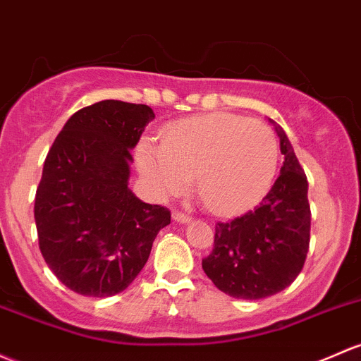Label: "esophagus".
Returning a JSON list of instances; mask_svg holds the SVG:
<instances>
[{
	"mask_svg": "<svg viewBox=\"0 0 361 361\" xmlns=\"http://www.w3.org/2000/svg\"><path fill=\"white\" fill-rule=\"evenodd\" d=\"M173 219L178 223H190V216L185 214V212H180V211H173Z\"/></svg>",
	"mask_w": 361,
	"mask_h": 361,
	"instance_id": "1",
	"label": "esophagus"
}]
</instances>
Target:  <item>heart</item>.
Segmentation results:
<instances>
[{
  "label": "heart",
  "instance_id": "b5f03b06",
  "mask_svg": "<svg viewBox=\"0 0 361 361\" xmlns=\"http://www.w3.org/2000/svg\"><path fill=\"white\" fill-rule=\"evenodd\" d=\"M279 162L270 126L226 112L176 121L159 133V147L142 142L136 168L157 197L197 192L216 214H237L263 199Z\"/></svg>",
  "mask_w": 361,
  "mask_h": 361
}]
</instances>
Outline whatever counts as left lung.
<instances>
[{
	"instance_id": "1",
	"label": "left lung",
	"mask_w": 361,
	"mask_h": 361,
	"mask_svg": "<svg viewBox=\"0 0 361 361\" xmlns=\"http://www.w3.org/2000/svg\"><path fill=\"white\" fill-rule=\"evenodd\" d=\"M283 166L259 206L216 223L202 268L216 287L237 299H263L289 287L310 249L308 180L286 131L275 124Z\"/></svg>"
}]
</instances>
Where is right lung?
Masks as SVG:
<instances>
[{
	"label": "right lung",
	"instance_id": "right-lung-1",
	"mask_svg": "<svg viewBox=\"0 0 361 361\" xmlns=\"http://www.w3.org/2000/svg\"><path fill=\"white\" fill-rule=\"evenodd\" d=\"M155 117L149 105L102 100L53 142L34 200L39 249L56 279L90 298L124 290L145 267L168 207L128 188L131 149Z\"/></svg>",
	"mask_w": 361,
	"mask_h": 361
}]
</instances>
